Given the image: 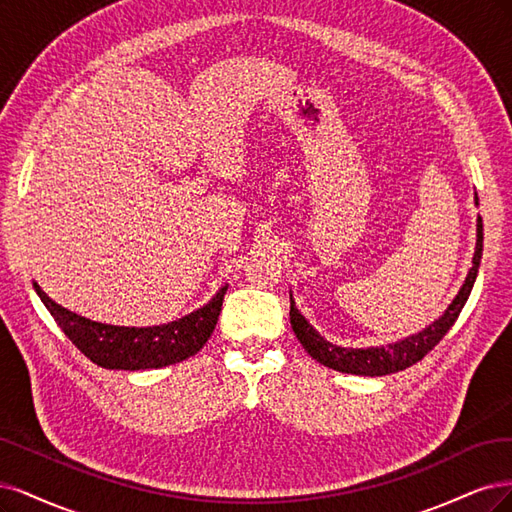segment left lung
<instances>
[{"label": "left lung", "mask_w": 512, "mask_h": 512, "mask_svg": "<svg viewBox=\"0 0 512 512\" xmlns=\"http://www.w3.org/2000/svg\"><path fill=\"white\" fill-rule=\"evenodd\" d=\"M474 202L478 204V197H474ZM481 257H483V219L478 217L476 221V249L472 257V268L468 270V276L464 280V285L457 291L453 302L449 308L442 312V315L432 321L427 327H423L421 332L406 336L398 342H391L387 346H368V349H346V346H338L334 342H327L315 327H312L302 312L295 308L293 295H289L291 300V327L295 332V338L300 340V344L306 349V353L317 359L319 364L346 372V374H359V376H385L410 368L412 364H417L427 353H430L434 346L442 340V336L449 332L451 325L457 321L461 308L468 302V295L474 287V280L478 274V266H481Z\"/></svg>", "instance_id": "left-lung-1"}]
</instances>
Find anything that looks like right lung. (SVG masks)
Masks as SVG:
<instances>
[{"instance_id": "1", "label": "right lung", "mask_w": 512, "mask_h": 512, "mask_svg": "<svg viewBox=\"0 0 512 512\" xmlns=\"http://www.w3.org/2000/svg\"><path fill=\"white\" fill-rule=\"evenodd\" d=\"M34 289L57 325L63 329V334L93 364L106 370L134 372L172 366L200 351L219 321L227 285L214 293L212 300L202 308L176 321L153 327H125L91 321L53 302L38 283H34Z\"/></svg>"}]
</instances>
